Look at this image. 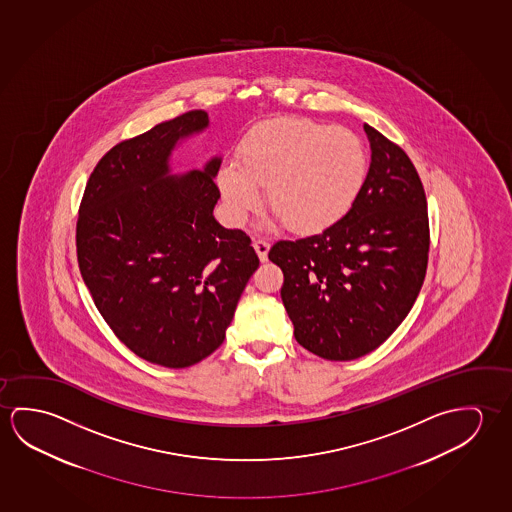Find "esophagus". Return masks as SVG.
Instances as JSON below:
<instances>
[{"mask_svg":"<svg viewBox=\"0 0 512 512\" xmlns=\"http://www.w3.org/2000/svg\"><path fill=\"white\" fill-rule=\"evenodd\" d=\"M252 247H254V251H256V254H258V258H260V261L268 260V251H270V244H268L267 240H254V244H252Z\"/></svg>","mask_w":512,"mask_h":512,"instance_id":"obj_1","label":"esophagus"}]
</instances>
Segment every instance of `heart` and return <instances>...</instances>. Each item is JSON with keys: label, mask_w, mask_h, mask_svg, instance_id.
Returning a JSON list of instances; mask_svg holds the SVG:
<instances>
[{"label": "heart", "mask_w": 512, "mask_h": 512, "mask_svg": "<svg viewBox=\"0 0 512 512\" xmlns=\"http://www.w3.org/2000/svg\"><path fill=\"white\" fill-rule=\"evenodd\" d=\"M368 178L363 140L343 126L309 119H276L256 126L240 146V162L220 167L217 183L229 215L240 222L268 206L297 233L340 222Z\"/></svg>", "instance_id": "obj_1"}]
</instances>
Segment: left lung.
<instances>
[{"instance_id": "1", "label": "left lung", "mask_w": 512, "mask_h": 512, "mask_svg": "<svg viewBox=\"0 0 512 512\" xmlns=\"http://www.w3.org/2000/svg\"><path fill=\"white\" fill-rule=\"evenodd\" d=\"M365 133L372 160L354 208L322 233L281 240L268 252L283 270L295 340L329 361L365 356L390 338L413 308L429 260L418 172L370 124Z\"/></svg>"}]
</instances>
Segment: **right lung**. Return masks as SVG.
<instances>
[{
    "label": "right lung",
    "instance_id": "1",
    "mask_svg": "<svg viewBox=\"0 0 512 512\" xmlns=\"http://www.w3.org/2000/svg\"><path fill=\"white\" fill-rule=\"evenodd\" d=\"M204 110L124 140L83 194L78 265L96 308L138 357L187 368L219 349L260 260L251 238L213 217L222 156L172 174V155L208 130Z\"/></svg>",
    "mask_w": 512,
    "mask_h": 512
}]
</instances>
